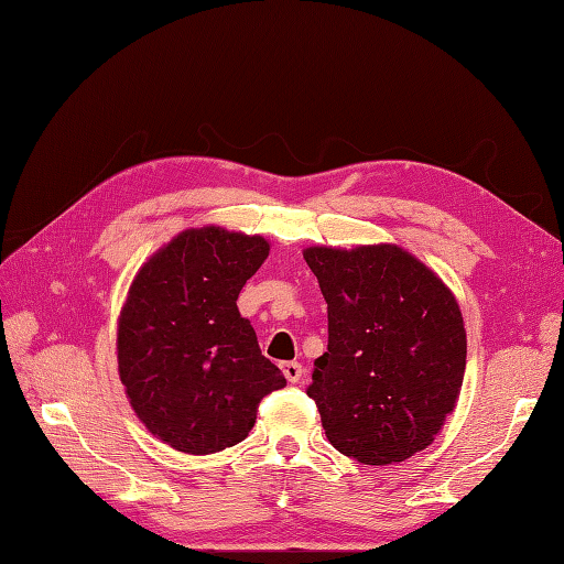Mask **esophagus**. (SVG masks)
Here are the masks:
<instances>
[{
  "label": "esophagus",
  "mask_w": 564,
  "mask_h": 564,
  "mask_svg": "<svg viewBox=\"0 0 564 564\" xmlns=\"http://www.w3.org/2000/svg\"><path fill=\"white\" fill-rule=\"evenodd\" d=\"M282 373L284 378L290 382H299L301 378H304V366H301L299 361H284L282 364Z\"/></svg>",
  "instance_id": "obj_1"
}]
</instances>
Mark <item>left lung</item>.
Instances as JSON below:
<instances>
[{
  "label": "left lung",
  "instance_id": "left-lung-1",
  "mask_svg": "<svg viewBox=\"0 0 564 564\" xmlns=\"http://www.w3.org/2000/svg\"><path fill=\"white\" fill-rule=\"evenodd\" d=\"M327 304L313 397L327 441L361 464L404 462L455 411L466 329L455 294L394 243L304 251Z\"/></svg>",
  "mask_w": 564,
  "mask_h": 564
}]
</instances>
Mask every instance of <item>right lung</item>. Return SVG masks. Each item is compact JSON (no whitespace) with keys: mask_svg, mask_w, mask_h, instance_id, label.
Here are the masks:
<instances>
[{"mask_svg":"<svg viewBox=\"0 0 564 564\" xmlns=\"http://www.w3.org/2000/svg\"><path fill=\"white\" fill-rule=\"evenodd\" d=\"M268 253L258 235L186 229L129 286L117 329L121 386L145 429L186 455L241 443L260 400L286 386L237 308Z\"/></svg>","mask_w":564,"mask_h":564,"instance_id":"add662e5","label":"right lung"}]
</instances>
